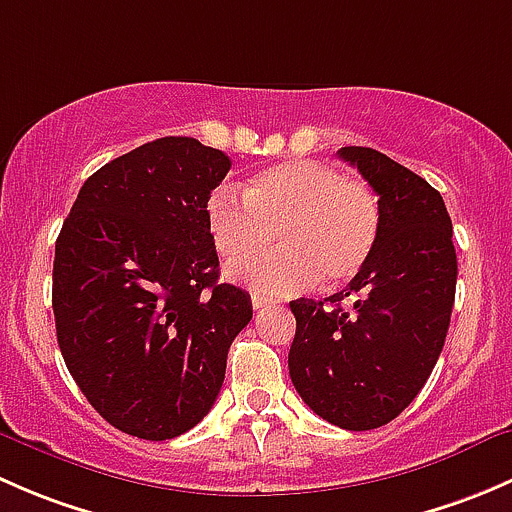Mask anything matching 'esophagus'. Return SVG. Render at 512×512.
I'll return each mask as SVG.
<instances>
[{
  "label": "esophagus",
  "instance_id": "1",
  "mask_svg": "<svg viewBox=\"0 0 512 512\" xmlns=\"http://www.w3.org/2000/svg\"><path fill=\"white\" fill-rule=\"evenodd\" d=\"M270 304H272V299L260 297V294H255V297H252V307L255 309H265V307H270Z\"/></svg>",
  "mask_w": 512,
  "mask_h": 512
}]
</instances>
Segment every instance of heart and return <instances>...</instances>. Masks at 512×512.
<instances>
[{
  "label": "heart",
  "instance_id": "b5f03b06",
  "mask_svg": "<svg viewBox=\"0 0 512 512\" xmlns=\"http://www.w3.org/2000/svg\"><path fill=\"white\" fill-rule=\"evenodd\" d=\"M208 227L227 265H240L275 242L272 255L247 262L232 275L260 294H294L317 285L354 280L374 255L381 203L369 183L347 178L319 160L294 158L247 178L242 198L215 190Z\"/></svg>",
  "mask_w": 512,
  "mask_h": 512
}]
</instances>
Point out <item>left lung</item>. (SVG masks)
<instances>
[{"label": "left lung", "instance_id": "8db88e82", "mask_svg": "<svg viewBox=\"0 0 512 512\" xmlns=\"http://www.w3.org/2000/svg\"><path fill=\"white\" fill-rule=\"evenodd\" d=\"M381 203L374 255L324 302H289V376L304 404L347 431L394 421L436 366L456 299L453 225L441 193L374 148L347 146Z\"/></svg>", "mask_w": 512, "mask_h": 512}]
</instances>
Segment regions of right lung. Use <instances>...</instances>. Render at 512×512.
I'll use <instances>...</instances> for the list:
<instances>
[{
    "label": "right lung",
    "mask_w": 512,
    "mask_h": 512,
    "mask_svg": "<svg viewBox=\"0 0 512 512\" xmlns=\"http://www.w3.org/2000/svg\"><path fill=\"white\" fill-rule=\"evenodd\" d=\"M230 158L165 136L111 160L79 190L56 240V339L81 394L146 441L213 409L250 294L218 282L208 200Z\"/></svg>",
    "instance_id": "add662e5"
}]
</instances>
